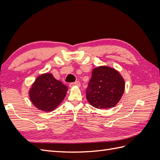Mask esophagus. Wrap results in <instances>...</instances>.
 Wrapping results in <instances>:
<instances>
[{"label": "esophagus", "instance_id": "esophagus-1", "mask_svg": "<svg viewBox=\"0 0 160 160\" xmlns=\"http://www.w3.org/2000/svg\"><path fill=\"white\" fill-rule=\"evenodd\" d=\"M74 86H77V87H80L81 86V83L79 81H76V82H74V83H71L69 84V87L70 88H72V87Z\"/></svg>", "mask_w": 160, "mask_h": 160}]
</instances>
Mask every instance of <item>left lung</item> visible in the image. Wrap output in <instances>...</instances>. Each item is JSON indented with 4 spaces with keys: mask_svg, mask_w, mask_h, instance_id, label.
Masks as SVG:
<instances>
[{
    "mask_svg": "<svg viewBox=\"0 0 160 160\" xmlns=\"http://www.w3.org/2000/svg\"><path fill=\"white\" fill-rule=\"evenodd\" d=\"M125 81L119 72L107 66H100L92 71V77L86 89V98L98 109L113 108L122 98Z\"/></svg>",
    "mask_w": 160,
    "mask_h": 160,
    "instance_id": "1",
    "label": "left lung"
}]
</instances>
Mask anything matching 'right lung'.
Returning a JSON list of instances; mask_svg holds the SVG:
<instances>
[{
  "label": "right lung",
  "mask_w": 160,
  "mask_h": 160,
  "mask_svg": "<svg viewBox=\"0 0 160 160\" xmlns=\"http://www.w3.org/2000/svg\"><path fill=\"white\" fill-rule=\"evenodd\" d=\"M68 88L57 80L51 73L38 76L29 90L32 104L41 111H52L65 98Z\"/></svg>",
  "instance_id": "1"
}]
</instances>
